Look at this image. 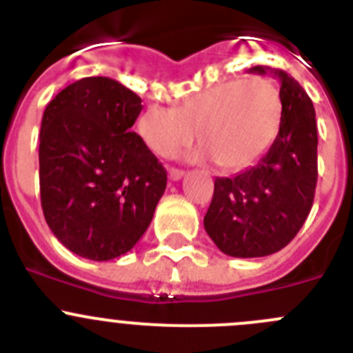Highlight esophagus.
Returning a JSON list of instances; mask_svg holds the SVG:
<instances>
[{"mask_svg":"<svg viewBox=\"0 0 353 353\" xmlns=\"http://www.w3.org/2000/svg\"><path fill=\"white\" fill-rule=\"evenodd\" d=\"M184 176V170H181V169H169V177H170V181H179L181 177Z\"/></svg>","mask_w":353,"mask_h":353,"instance_id":"1","label":"esophagus"}]
</instances>
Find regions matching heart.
<instances>
[{
	"label": "heart",
	"mask_w": 353,
	"mask_h": 353,
	"mask_svg": "<svg viewBox=\"0 0 353 353\" xmlns=\"http://www.w3.org/2000/svg\"><path fill=\"white\" fill-rule=\"evenodd\" d=\"M281 100L265 77L232 79L194 94L174 108L153 105L141 114L138 132L153 153L170 157L200 141L221 169H241L269 146L279 121Z\"/></svg>",
	"instance_id": "obj_1"
}]
</instances>
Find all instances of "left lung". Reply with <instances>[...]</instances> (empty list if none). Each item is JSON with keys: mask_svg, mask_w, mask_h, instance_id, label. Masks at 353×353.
I'll return each instance as SVG.
<instances>
[{"mask_svg": "<svg viewBox=\"0 0 353 353\" xmlns=\"http://www.w3.org/2000/svg\"><path fill=\"white\" fill-rule=\"evenodd\" d=\"M281 122L269 150L232 177H217L203 225L222 253L239 259L265 256L285 248L305 222L317 184V124L312 100L279 68Z\"/></svg>", "mask_w": 353, "mask_h": 353, "instance_id": "8db88e82", "label": "left lung"}]
</instances>
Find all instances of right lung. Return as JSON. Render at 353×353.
I'll return each mask as SVG.
<instances>
[{
    "instance_id": "obj_1",
    "label": "right lung",
    "mask_w": 353,
    "mask_h": 353,
    "mask_svg": "<svg viewBox=\"0 0 353 353\" xmlns=\"http://www.w3.org/2000/svg\"><path fill=\"white\" fill-rule=\"evenodd\" d=\"M141 98L84 77L48 103L39 132L41 207L58 241L90 260L128 253L152 222L167 172L131 131Z\"/></svg>"
}]
</instances>
